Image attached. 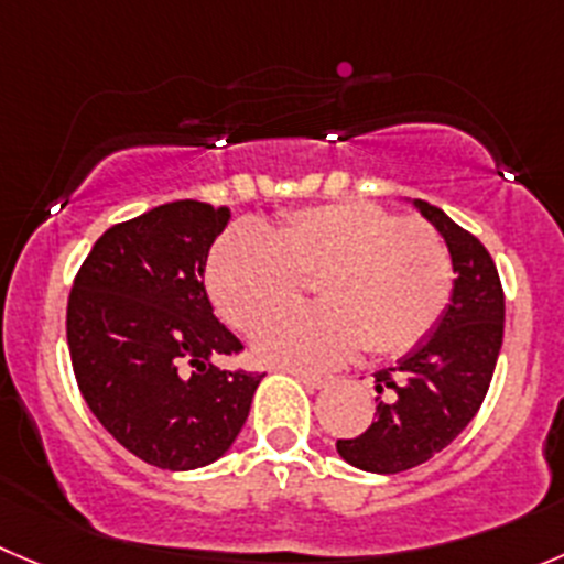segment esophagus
<instances>
[{
	"label": "esophagus",
	"mask_w": 564,
	"mask_h": 564,
	"mask_svg": "<svg viewBox=\"0 0 564 564\" xmlns=\"http://www.w3.org/2000/svg\"><path fill=\"white\" fill-rule=\"evenodd\" d=\"M293 377H296L302 384H307L310 390H321L332 382L329 377H321V373H307V371H293Z\"/></svg>",
	"instance_id": "obj_1"
}]
</instances>
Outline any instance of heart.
Returning a JSON list of instances; mask_svg holds the SVG:
<instances>
[{
    "instance_id": "b5f03b06",
    "label": "heart",
    "mask_w": 564,
    "mask_h": 564,
    "mask_svg": "<svg viewBox=\"0 0 564 564\" xmlns=\"http://www.w3.org/2000/svg\"><path fill=\"white\" fill-rule=\"evenodd\" d=\"M315 276L324 304L262 324L257 357L293 371L335 368L362 346L395 357L437 326L454 291L440 235L366 202L304 207L273 232L238 224L207 262L213 302L238 329L296 302L304 279Z\"/></svg>"
}]
</instances>
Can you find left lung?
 <instances>
[{"label": "left lung", "instance_id": "1", "mask_svg": "<svg viewBox=\"0 0 564 564\" xmlns=\"http://www.w3.org/2000/svg\"><path fill=\"white\" fill-rule=\"evenodd\" d=\"M415 207L446 240L457 279L429 337L377 373V421L357 437L337 440V454L371 474L426 463L474 421L503 340V291L490 251L440 207L421 198Z\"/></svg>", "mask_w": 564, "mask_h": 564}]
</instances>
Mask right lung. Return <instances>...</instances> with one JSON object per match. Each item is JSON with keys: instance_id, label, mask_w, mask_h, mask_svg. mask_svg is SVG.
Instances as JSON below:
<instances>
[{"instance_id": "right-lung-1", "label": "right lung", "mask_w": 564, "mask_h": 564, "mask_svg": "<svg viewBox=\"0 0 564 564\" xmlns=\"http://www.w3.org/2000/svg\"><path fill=\"white\" fill-rule=\"evenodd\" d=\"M227 207L169 202L107 229L68 296L66 337L79 393L130 454L193 470L229 452L262 373L224 371L240 340L205 291Z\"/></svg>"}]
</instances>
